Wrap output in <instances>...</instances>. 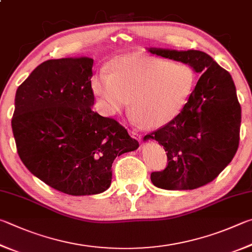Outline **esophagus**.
I'll list each match as a JSON object with an SVG mask.
<instances>
[{
    "instance_id": "esophagus-1",
    "label": "esophagus",
    "mask_w": 252,
    "mask_h": 252,
    "mask_svg": "<svg viewBox=\"0 0 252 252\" xmlns=\"http://www.w3.org/2000/svg\"><path fill=\"white\" fill-rule=\"evenodd\" d=\"M129 133H130V135L132 136V138H134V139H136V140L141 141L142 136H141V134H139V132H138V131H135V130H130V131H129Z\"/></svg>"
}]
</instances>
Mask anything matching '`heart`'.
I'll return each instance as SVG.
<instances>
[{"mask_svg":"<svg viewBox=\"0 0 252 252\" xmlns=\"http://www.w3.org/2000/svg\"><path fill=\"white\" fill-rule=\"evenodd\" d=\"M110 72L91 76L90 89L99 110L113 117L129 107L135 123L158 129L173 121L193 93L196 74L187 63L133 53L112 59Z\"/></svg>","mask_w":252,"mask_h":252,"instance_id":"obj_1","label":"heart"}]
</instances>
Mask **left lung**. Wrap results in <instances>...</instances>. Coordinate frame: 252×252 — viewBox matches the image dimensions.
Wrapping results in <instances>:
<instances>
[{"mask_svg": "<svg viewBox=\"0 0 252 252\" xmlns=\"http://www.w3.org/2000/svg\"><path fill=\"white\" fill-rule=\"evenodd\" d=\"M164 58L189 65L200 75L181 113L145 135L167 155V166L153 172V185L167 190L195 189L208 184L231 162L239 145L241 107L229 72L200 50L146 48Z\"/></svg>", "mask_w": 252, "mask_h": 252, "instance_id": "8db88e82", "label": "left lung"}]
</instances>
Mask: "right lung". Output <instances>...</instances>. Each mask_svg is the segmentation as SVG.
Returning a JSON list of instances; mask_svg holds the SVG:
<instances>
[{"mask_svg": "<svg viewBox=\"0 0 252 252\" xmlns=\"http://www.w3.org/2000/svg\"><path fill=\"white\" fill-rule=\"evenodd\" d=\"M93 66L84 56L49 59L15 94L12 130L22 162L45 184L72 196L107 190L114 158L139 148L116 120L93 110Z\"/></svg>", "mask_w": 252, "mask_h": 252, "instance_id": "add662e5", "label": "right lung"}]
</instances>
